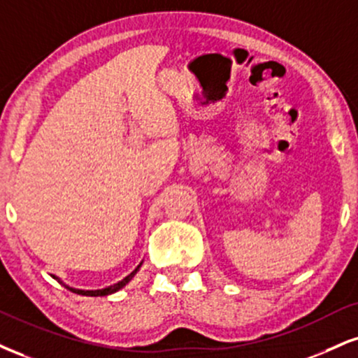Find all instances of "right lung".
Returning a JSON list of instances; mask_svg holds the SVG:
<instances>
[{
	"instance_id": "1",
	"label": "right lung",
	"mask_w": 358,
	"mask_h": 358,
	"mask_svg": "<svg viewBox=\"0 0 358 358\" xmlns=\"http://www.w3.org/2000/svg\"><path fill=\"white\" fill-rule=\"evenodd\" d=\"M141 265H143V260L140 262V265H138L136 268L133 270V272H131L130 275H127V277H124L123 280H120L118 283H113V285H110V287H106V288H98V290H81V288H75V287L66 285V283H64L62 278L56 277V275H51V277H53L55 280H58V282L62 283V285H63L64 288H68V290L73 292V294H78V295H83V296H106V295L115 294V292L122 290V288H123L124 285H128V283L131 282V278L135 277V275H136L138 270H140V266H141Z\"/></svg>"
}]
</instances>
